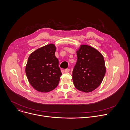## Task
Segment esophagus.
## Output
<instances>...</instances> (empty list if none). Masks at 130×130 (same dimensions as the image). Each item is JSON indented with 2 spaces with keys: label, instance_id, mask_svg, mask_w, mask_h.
Returning <instances> with one entry per match:
<instances>
[{
  "label": "esophagus",
  "instance_id": "esophagus-1",
  "mask_svg": "<svg viewBox=\"0 0 130 130\" xmlns=\"http://www.w3.org/2000/svg\"><path fill=\"white\" fill-rule=\"evenodd\" d=\"M69 71H70V69L69 68H67V69H65V72H66V73H68Z\"/></svg>",
  "mask_w": 130,
  "mask_h": 130
}]
</instances>
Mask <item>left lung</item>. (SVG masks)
<instances>
[{"label": "left lung", "mask_w": 130, "mask_h": 130, "mask_svg": "<svg viewBox=\"0 0 130 130\" xmlns=\"http://www.w3.org/2000/svg\"><path fill=\"white\" fill-rule=\"evenodd\" d=\"M77 62L72 71L75 87L83 92L96 89L102 83L106 72L102 54L87 45H81L77 51Z\"/></svg>", "instance_id": "1"}]
</instances>
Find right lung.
<instances>
[{
	"mask_svg": "<svg viewBox=\"0 0 130 130\" xmlns=\"http://www.w3.org/2000/svg\"><path fill=\"white\" fill-rule=\"evenodd\" d=\"M56 47L49 44L33 52L26 66V74L31 85L36 90L47 92L58 86L62 75L55 57Z\"/></svg>",
	"mask_w": 130,
	"mask_h": 130,
	"instance_id": "1",
	"label": "right lung"
}]
</instances>
